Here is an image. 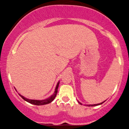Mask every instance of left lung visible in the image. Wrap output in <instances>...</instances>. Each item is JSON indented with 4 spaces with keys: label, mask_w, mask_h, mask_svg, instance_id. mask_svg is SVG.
I'll return each instance as SVG.
<instances>
[{
    "label": "left lung",
    "mask_w": 129,
    "mask_h": 129,
    "mask_svg": "<svg viewBox=\"0 0 129 129\" xmlns=\"http://www.w3.org/2000/svg\"><path fill=\"white\" fill-rule=\"evenodd\" d=\"M104 102H103V103H100V104H91V105H87V106H98V105H100V104H102L103 103H104ZM78 103H79L80 104H81V103H79V101H78Z\"/></svg>",
    "instance_id": "obj_1"
}]
</instances>
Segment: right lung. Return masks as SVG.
<instances>
[{
    "mask_svg": "<svg viewBox=\"0 0 129 129\" xmlns=\"http://www.w3.org/2000/svg\"><path fill=\"white\" fill-rule=\"evenodd\" d=\"M59 84V81L57 82V85H56L55 91H54V94H53V95H51L50 97L46 99V100H29V99H27V98H25L24 96H23L21 95L20 94H19H19L20 95V96L21 97L22 99H23V100L26 101L28 102V103L36 105V106H42V105H45V104H49L50 103H51V102H52L54 100V98H55V97L56 96V94H57V88H58Z\"/></svg>",
    "mask_w": 129,
    "mask_h": 129,
    "instance_id": "add662e5",
    "label": "right lung"
}]
</instances>
